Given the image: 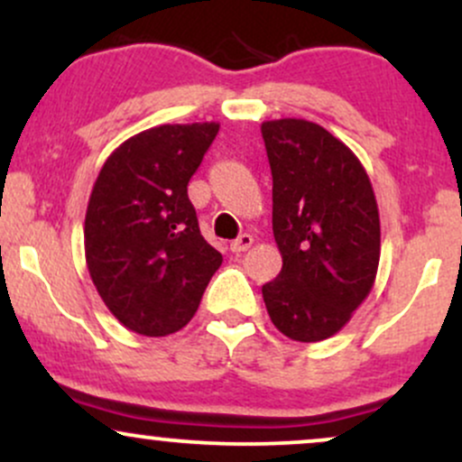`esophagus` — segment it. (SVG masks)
I'll use <instances>...</instances> for the list:
<instances>
[{
	"instance_id": "esophagus-1",
	"label": "esophagus",
	"mask_w": 462,
	"mask_h": 462,
	"mask_svg": "<svg viewBox=\"0 0 462 462\" xmlns=\"http://www.w3.org/2000/svg\"><path fill=\"white\" fill-rule=\"evenodd\" d=\"M252 243H254V236L247 235V232H245V235H241L230 243V249L235 254H243V252H247L249 247H252Z\"/></svg>"
}]
</instances>
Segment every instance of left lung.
Returning <instances> with one entry per match:
<instances>
[{"label":"left lung","instance_id":"left-lung-1","mask_svg":"<svg viewBox=\"0 0 462 462\" xmlns=\"http://www.w3.org/2000/svg\"><path fill=\"white\" fill-rule=\"evenodd\" d=\"M273 178L282 272L263 284L273 326L315 343L352 319L374 286L380 217L365 167L346 143L304 119L261 125Z\"/></svg>","mask_w":462,"mask_h":462}]
</instances>
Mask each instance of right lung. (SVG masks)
Wrapping results in <instances>:
<instances>
[{"label":"right lung","mask_w":462,"mask_h":462,"mask_svg":"<svg viewBox=\"0 0 462 462\" xmlns=\"http://www.w3.org/2000/svg\"><path fill=\"white\" fill-rule=\"evenodd\" d=\"M219 124L158 125L104 162L84 219L91 280L108 310L143 337L193 319L224 258L201 236L187 187Z\"/></svg>","instance_id":"right-lung-1"}]
</instances>
